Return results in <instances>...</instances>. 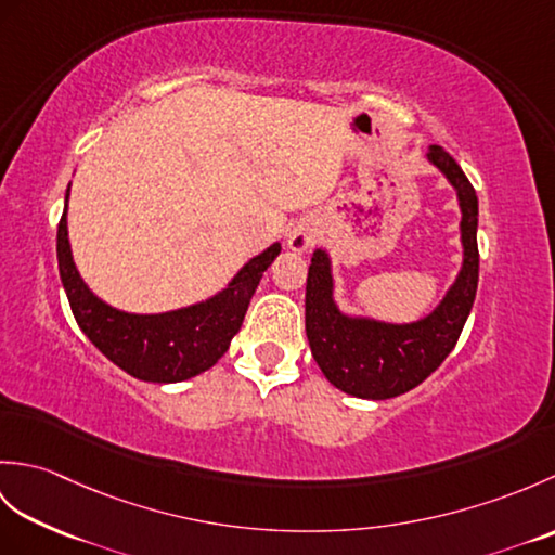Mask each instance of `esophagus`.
Segmentation results:
<instances>
[{"label": "esophagus", "mask_w": 555, "mask_h": 555, "mask_svg": "<svg viewBox=\"0 0 555 555\" xmlns=\"http://www.w3.org/2000/svg\"><path fill=\"white\" fill-rule=\"evenodd\" d=\"M314 241H317V231H314V227H310V223H296V227L288 231V238H286L293 253L310 250Z\"/></svg>", "instance_id": "esophagus-1"}]
</instances>
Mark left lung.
<instances>
[{
  "label": "left lung",
  "mask_w": 555,
  "mask_h": 555,
  "mask_svg": "<svg viewBox=\"0 0 555 555\" xmlns=\"http://www.w3.org/2000/svg\"><path fill=\"white\" fill-rule=\"evenodd\" d=\"M427 162L455 191L460 207L463 262L439 305L415 322H386L370 314L340 310L332 257L317 247L305 291V332L322 374L356 398L386 400L420 386L457 344L469 317L479 279L477 223L479 203L455 159L429 145Z\"/></svg>",
  "instance_id": "left-lung-1"
}]
</instances>
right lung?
<instances>
[{
  "instance_id": "right-lung-1",
  "label": "right lung",
  "mask_w": 555,
  "mask_h": 555,
  "mask_svg": "<svg viewBox=\"0 0 555 555\" xmlns=\"http://www.w3.org/2000/svg\"><path fill=\"white\" fill-rule=\"evenodd\" d=\"M68 195L56 231L59 276L80 332L104 358L140 382L176 384L215 367L241 332L247 305L269 264L281 253V243L250 257L215 296L185 308L138 314L114 308L90 291L74 262L68 243Z\"/></svg>"
}]
</instances>
